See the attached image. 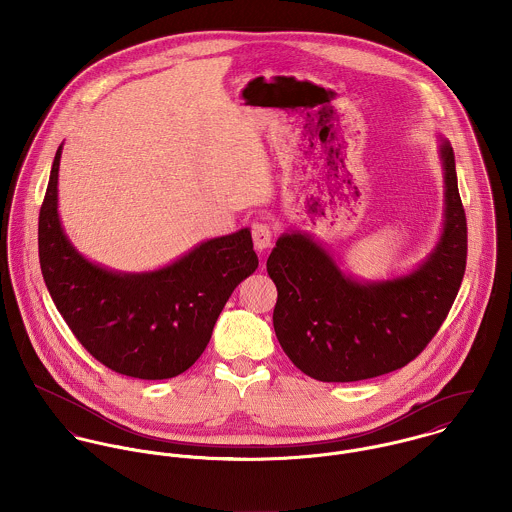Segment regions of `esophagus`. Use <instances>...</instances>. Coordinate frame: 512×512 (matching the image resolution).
<instances>
[{
  "label": "esophagus",
  "mask_w": 512,
  "mask_h": 512,
  "mask_svg": "<svg viewBox=\"0 0 512 512\" xmlns=\"http://www.w3.org/2000/svg\"><path fill=\"white\" fill-rule=\"evenodd\" d=\"M272 236L274 234H272L270 224H266V222H254L252 224V238H254L256 250H260V252L268 250L272 246Z\"/></svg>",
  "instance_id": "esophagus-1"
}]
</instances>
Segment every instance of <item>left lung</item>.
<instances>
[{
    "label": "left lung",
    "mask_w": 512,
    "mask_h": 512,
    "mask_svg": "<svg viewBox=\"0 0 512 512\" xmlns=\"http://www.w3.org/2000/svg\"><path fill=\"white\" fill-rule=\"evenodd\" d=\"M445 220L434 252L412 274L386 282L345 276L313 238L282 234L268 258L278 288L276 337L293 365L321 382L374 378L414 361L434 339L459 292L467 220L455 155L441 140Z\"/></svg>",
    "instance_id": "1"
}]
</instances>
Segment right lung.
Returning a JSON list of instances; mask_svg holds the SVG:
<instances>
[{"label":"right lung","mask_w":512,"mask_h":512,"mask_svg":"<svg viewBox=\"0 0 512 512\" xmlns=\"http://www.w3.org/2000/svg\"><path fill=\"white\" fill-rule=\"evenodd\" d=\"M61 149L39 213V262L59 313L80 345L114 372L142 380L185 372L207 349L230 293L258 268L250 230L201 242L155 272L96 266L74 250L61 226Z\"/></svg>","instance_id":"add662e5"}]
</instances>
